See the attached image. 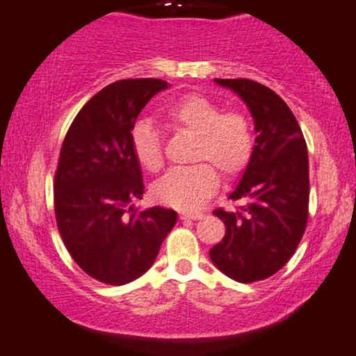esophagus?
<instances>
[{"mask_svg": "<svg viewBox=\"0 0 356 356\" xmlns=\"http://www.w3.org/2000/svg\"><path fill=\"white\" fill-rule=\"evenodd\" d=\"M180 219L182 220H188V219H192V220H200V219H203V212H193V211H182L180 212Z\"/></svg>", "mask_w": 356, "mask_h": 356, "instance_id": "34e87169", "label": "esophagus"}]
</instances>
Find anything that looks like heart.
I'll use <instances>...</instances> for the list:
<instances>
[{"label":"heart","mask_w":356,"mask_h":356,"mask_svg":"<svg viewBox=\"0 0 356 356\" xmlns=\"http://www.w3.org/2000/svg\"><path fill=\"white\" fill-rule=\"evenodd\" d=\"M160 118L169 129L195 136L192 161L172 169L153 185V196L179 209H196L217 187L219 169L224 177L243 172L254 153L251 120L240 110H222L220 105L200 94L182 95L161 110ZM132 150L140 166L150 172L163 168L161 139L155 126L139 121L132 129Z\"/></svg>","instance_id":"heart-1"}]
</instances>
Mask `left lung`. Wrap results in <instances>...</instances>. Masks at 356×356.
I'll use <instances>...</instances> for the list:
<instances>
[{
  "label": "left lung",
  "instance_id": "1",
  "mask_svg": "<svg viewBox=\"0 0 356 356\" xmlns=\"http://www.w3.org/2000/svg\"><path fill=\"white\" fill-rule=\"evenodd\" d=\"M240 95L254 118L256 145L245 174L230 193L246 201L238 211L216 209L225 235L212 246V264L238 283H254L284 267L309 219V153L299 123L283 99L246 78L220 79Z\"/></svg>",
  "mask_w": 356,
  "mask_h": 356
}]
</instances>
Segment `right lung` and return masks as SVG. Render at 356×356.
Returning <instances> with one entry per match:
<instances>
[{
	"mask_svg": "<svg viewBox=\"0 0 356 356\" xmlns=\"http://www.w3.org/2000/svg\"><path fill=\"white\" fill-rule=\"evenodd\" d=\"M166 88L156 78L111 83L78 111L63 139L54 180L57 229L73 261L100 283L142 277L177 222L172 209L131 206L145 188L131 131Z\"/></svg>",
	"mask_w": 356,
	"mask_h": 356,
	"instance_id": "right-lung-1",
	"label": "right lung"
}]
</instances>
